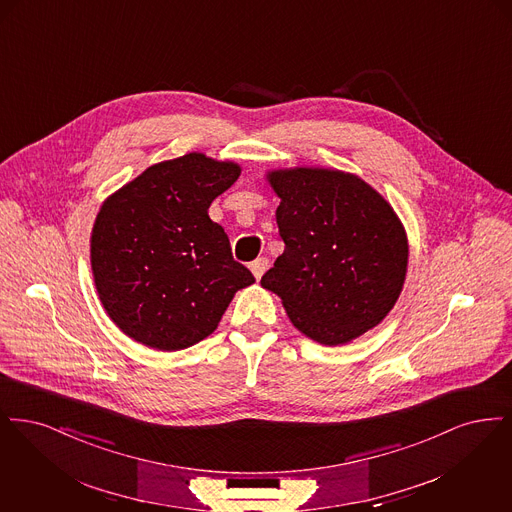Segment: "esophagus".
Instances as JSON below:
<instances>
[{
    "label": "esophagus",
    "instance_id": "1",
    "mask_svg": "<svg viewBox=\"0 0 512 512\" xmlns=\"http://www.w3.org/2000/svg\"><path fill=\"white\" fill-rule=\"evenodd\" d=\"M251 272H253V276L259 280L263 274H265V270L268 268V259L267 257H259V259H255L251 265Z\"/></svg>",
    "mask_w": 512,
    "mask_h": 512
}]
</instances>
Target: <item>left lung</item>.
Segmentation results:
<instances>
[{
  "label": "left lung",
  "mask_w": 512,
  "mask_h": 512,
  "mask_svg": "<svg viewBox=\"0 0 512 512\" xmlns=\"http://www.w3.org/2000/svg\"><path fill=\"white\" fill-rule=\"evenodd\" d=\"M286 249L261 278L297 330L340 345L374 328L407 272V236L390 203L361 178L326 169L268 174Z\"/></svg>",
  "instance_id": "left-lung-1"
}]
</instances>
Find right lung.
<instances>
[{
  "label": "right lung",
  "mask_w": 512,
  "mask_h": 512,
  "mask_svg": "<svg viewBox=\"0 0 512 512\" xmlns=\"http://www.w3.org/2000/svg\"><path fill=\"white\" fill-rule=\"evenodd\" d=\"M240 176L201 153L153 165L111 195L92 230L99 299L126 336L159 351L205 340L255 278L209 207Z\"/></svg>",
  "instance_id": "obj_1"
}]
</instances>
